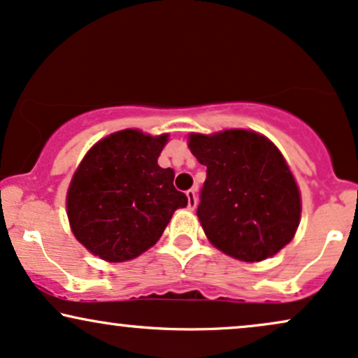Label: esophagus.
I'll list each match as a JSON object with an SVG mask.
<instances>
[{
    "label": "esophagus",
    "mask_w": 358,
    "mask_h": 358,
    "mask_svg": "<svg viewBox=\"0 0 358 358\" xmlns=\"http://www.w3.org/2000/svg\"><path fill=\"white\" fill-rule=\"evenodd\" d=\"M187 198H188V208L195 210L196 203H198V198H196V188H192V190L187 192Z\"/></svg>",
    "instance_id": "esophagus-1"
}]
</instances>
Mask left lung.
I'll return each instance as SVG.
<instances>
[{
    "label": "left lung",
    "instance_id": "8db88e82",
    "mask_svg": "<svg viewBox=\"0 0 358 358\" xmlns=\"http://www.w3.org/2000/svg\"><path fill=\"white\" fill-rule=\"evenodd\" d=\"M188 148L206 166L196 217L225 255L262 262L294 240L302 196L282 152L262 133L230 128L190 133Z\"/></svg>",
    "mask_w": 358,
    "mask_h": 358
}]
</instances>
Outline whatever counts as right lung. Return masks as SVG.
Wrapping results in <instances>:
<instances>
[{"instance_id":"add662e5","label":"right lung","mask_w":358,"mask_h":358,"mask_svg":"<svg viewBox=\"0 0 358 358\" xmlns=\"http://www.w3.org/2000/svg\"><path fill=\"white\" fill-rule=\"evenodd\" d=\"M168 133L127 128L86 152L66 192L75 238L110 264L133 260L160 240L188 198L173 187L175 171L158 165Z\"/></svg>"}]
</instances>
